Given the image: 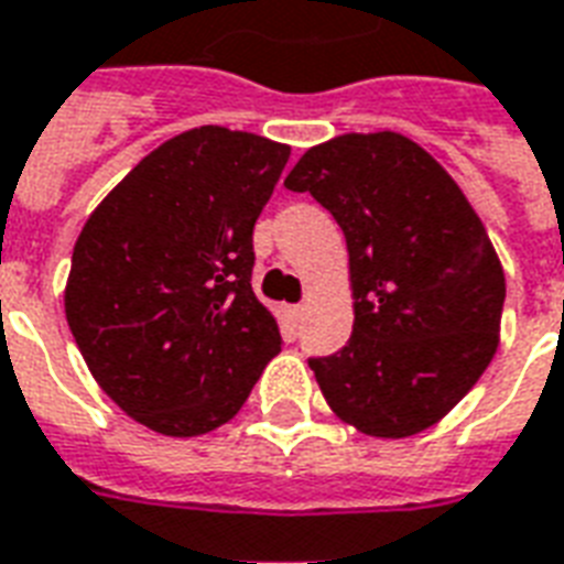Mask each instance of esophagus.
Returning a JSON list of instances; mask_svg holds the SVG:
<instances>
[{"mask_svg": "<svg viewBox=\"0 0 564 564\" xmlns=\"http://www.w3.org/2000/svg\"><path fill=\"white\" fill-rule=\"evenodd\" d=\"M303 312H306V306H303V303H297V306H288V315L294 317V321H300V317H303Z\"/></svg>", "mask_w": 564, "mask_h": 564, "instance_id": "34e87169", "label": "esophagus"}]
</instances>
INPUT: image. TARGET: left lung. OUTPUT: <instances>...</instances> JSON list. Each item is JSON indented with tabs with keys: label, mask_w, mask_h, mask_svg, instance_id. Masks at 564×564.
<instances>
[{
	"label": "left lung",
	"mask_w": 564,
	"mask_h": 564,
	"mask_svg": "<svg viewBox=\"0 0 564 564\" xmlns=\"http://www.w3.org/2000/svg\"><path fill=\"white\" fill-rule=\"evenodd\" d=\"M347 240L354 333L308 357L336 416L371 437L431 427L497 354L506 276L460 186L401 133L308 148L285 177Z\"/></svg>",
	"instance_id": "1"
}]
</instances>
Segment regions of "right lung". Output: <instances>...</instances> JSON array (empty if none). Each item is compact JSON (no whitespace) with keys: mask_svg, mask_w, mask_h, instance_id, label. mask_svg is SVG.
<instances>
[{"mask_svg":"<svg viewBox=\"0 0 564 564\" xmlns=\"http://www.w3.org/2000/svg\"><path fill=\"white\" fill-rule=\"evenodd\" d=\"M291 148L196 127L139 163L88 217L65 315L127 416L166 437L207 434L243 408L282 350L252 291V228Z\"/></svg>","mask_w":564,"mask_h":564,"instance_id":"obj_1","label":"right lung"}]
</instances>
